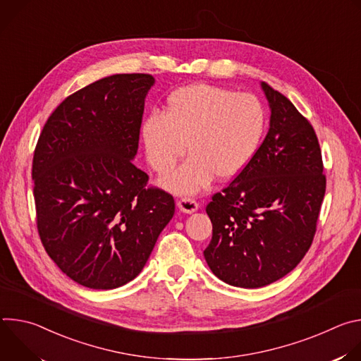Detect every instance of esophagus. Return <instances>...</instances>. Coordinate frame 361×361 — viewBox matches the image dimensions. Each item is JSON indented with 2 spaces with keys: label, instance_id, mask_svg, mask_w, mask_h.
I'll return each instance as SVG.
<instances>
[{
  "label": "esophagus",
  "instance_id": "34e87169",
  "mask_svg": "<svg viewBox=\"0 0 361 361\" xmlns=\"http://www.w3.org/2000/svg\"><path fill=\"white\" fill-rule=\"evenodd\" d=\"M177 205H178V209H180L183 213H187V214H191V213L197 212L198 207H200V204H198L195 200L188 198V197L180 200V201L177 202Z\"/></svg>",
  "mask_w": 361,
  "mask_h": 361
}]
</instances>
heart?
Instances as JSON below:
<instances>
[{"mask_svg":"<svg viewBox=\"0 0 361 361\" xmlns=\"http://www.w3.org/2000/svg\"><path fill=\"white\" fill-rule=\"evenodd\" d=\"M266 128L262 102L251 94L210 84L181 87L166 111L149 114L141 128L149 166L170 171L188 147L191 157L161 184L177 194H195L214 177L231 180L252 160Z\"/></svg>","mask_w":361,"mask_h":361,"instance_id":"obj_1","label":"heart"}]
</instances>
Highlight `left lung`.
I'll return each mask as SVG.
<instances>
[{"label":"left lung","mask_w":361,"mask_h":361,"mask_svg":"<svg viewBox=\"0 0 361 361\" xmlns=\"http://www.w3.org/2000/svg\"><path fill=\"white\" fill-rule=\"evenodd\" d=\"M270 128L248 166L213 195V237L204 250L224 283L259 288L302 260L310 248L326 192L322 149L312 124L281 92L262 82Z\"/></svg>","instance_id":"obj_1"}]
</instances>
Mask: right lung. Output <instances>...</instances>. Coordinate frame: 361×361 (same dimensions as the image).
Segmentation results:
<instances>
[{
	"instance_id": "right-lung-1",
	"label": "right lung",
	"mask_w": 361,
	"mask_h": 361,
	"mask_svg": "<svg viewBox=\"0 0 361 361\" xmlns=\"http://www.w3.org/2000/svg\"><path fill=\"white\" fill-rule=\"evenodd\" d=\"M149 74H116L67 97L47 120L32 159L37 227L59 269L75 283L111 290L134 280L174 198L145 188L133 164Z\"/></svg>"
}]
</instances>
